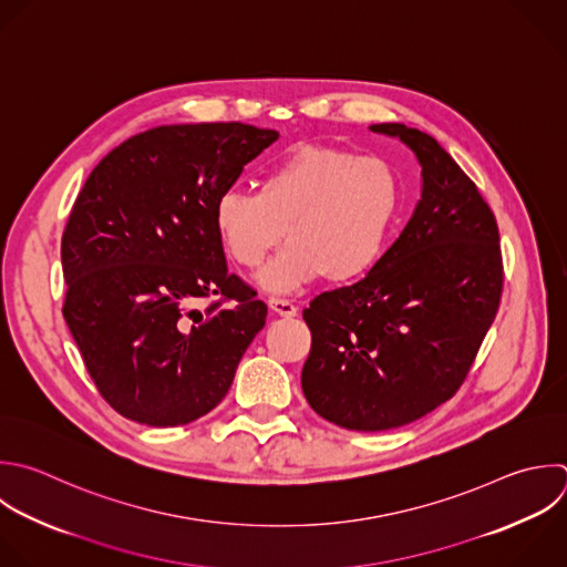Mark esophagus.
Here are the masks:
<instances>
[{
    "instance_id": "obj_1",
    "label": "esophagus",
    "mask_w": 567,
    "mask_h": 567,
    "mask_svg": "<svg viewBox=\"0 0 567 567\" xmlns=\"http://www.w3.org/2000/svg\"><path fill=\"white\" fill-rule=\"evenodd\" d=\"M268 306L279 317H295L297 315V306L292 301H288V299H281V297H270Z\"/></svg>"
}]
</instances>
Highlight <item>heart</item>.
<instances>
[{
	"label": "heart",
	"instance_id": "heart-1",
	"mask_svg": "<svg viewBox=\"0 0 567 567\" xmlns=\"http://www.w3.org/2000/svg\"><path fill=\"white\" fill-rule=\"evenodd\" d=\"M401 206L392 164L348 151L303 146L268 168L259 190L226 188L213 210L226 255L257 268L290 241L257 277L268 292H295L323 275L348 284L383 257Z\"/></svg>",
	"mask_w": 567,
	"mask_h": 567
}]
</instances>
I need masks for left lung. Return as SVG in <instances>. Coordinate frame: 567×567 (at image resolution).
Masks as SVG:
<instances>
[{"label": "left lung", "instance_id": "8db88e82", "mask_svg": "<svg viewBox=\"0 0 567 567\" xmlns=\"http://www.w3.org/2000/svg\"><path fill=\"white\" fill-rule=\"evenodd\" d=\"M421 166V199L399 239L357 284L303 310L310 408L359 432L401 427L445 403L489 330L503 288L498 228L472 179L434 137L372 124Z\"/></svg>", "mask_w": 567, "mask_h": 567}]
</instances>
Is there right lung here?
Instances as JSON below:
<instances>
[{
	"label": "right lung",
	"mask_w": 567,
	"mask_h": 567,
	"mask_svg": "<svg viewBox=\"0 0 567 567\" xmlns=\"http://www.w3.org/2000/svg\"><path fill=\"white\" fill-rule=\"evenodd\" d=\"M277 140L239 122L157 126L86 179L62 237L64 319L122 416L186 425L230 390L268 306L228 272L213 210ZM213 293L217 302L196 308Z\"/></svg>",
	"instance_id": "add662e5"
}]
</instances>
